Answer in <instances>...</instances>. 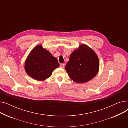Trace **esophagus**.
<instances>
[{
	"instance_id": "34e87169",
	"label": "esophagus",
	"mask_w": 128,
	"mask_h": 128,
	"mask_svg": "<svg viewBox=\"0 0 128 128\" xmlns=\"http://www.w3.org/2000/svg\"><path fill=\"white\" fill-rule=\"evenodd\" d=\"M60 68H64L65 65H64V64H60Z\"/></svg>"
}]
</instances>
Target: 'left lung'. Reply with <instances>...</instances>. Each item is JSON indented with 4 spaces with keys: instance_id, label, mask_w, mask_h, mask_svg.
Here are the masks:
<instances>
[{
    "instance_id": "1",
    "label": "left lung",
    "mask_w": 128,
    "mask_h": 128,
    "mask_svg": "<svg viewBox=\"0 0 128 128\" xmlns=\"http://www.w3.org/2000/svg\"><path fill=\"white\" fill-rule=\"evenodd\" d=\"M65 69L74 82L84 83L98 74L99 60L96 53L88 46L83 44L71 54Z\"/></svg>"
}]
</instances>
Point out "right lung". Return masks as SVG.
I'll return each mask as SVG.
<instances>
[{
  "label": "right lung",
  "mask_w": 128,
  "mask_h": 128,
  "mask_svg": "<svg viewBox=\"0 0 128 128\" xmlns=\"http://www.w3.org/2000/svg\"><path fill=\"white\" fill-rule=\"evenodd\" d=\"M58 66L57 59L41 45H38L27 58L25 70L30 76L42 81L50 77L54 70Z\"/></svg>",
  "instance_id": "right-lung-1"
}]
</instances>
